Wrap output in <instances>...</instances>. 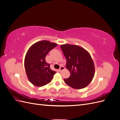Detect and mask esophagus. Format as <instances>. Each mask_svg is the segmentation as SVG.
<instances>
[{"instance_id": "obj_1", "label": "esophagus", "mask_w": 120, "mask_h": 120, "mask_svg": "<svg viewBox=\"0 0 120 120\" xmlns=\"http://www.w3.org/2000/svg\"><path fill=\"white\" fill-rule=\"evenodd\" d=\"M64 69V68L63 66H61L60 68L59 69V71L60 72V71H63Z\"/></svg>"}]
</instances>
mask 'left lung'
<instances>
[{"mask_svg":"<svg viewBox=\"0 0 120 120\" xmlns=\"http://www.w3.org/2000/svg\"><path fill=\"white\" fill-rule=\"evenodd\" d=\"M60 48L67 59L66 68L70 77L65 83L71 88L81 89L92 82L95 72L92 58L86 50L77 45L64 44Z\"/></svg>","mask_w":120,"mask_h":120,"instance_id":"left-lung-1","label":"left lung"}]
</instances>
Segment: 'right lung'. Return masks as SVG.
Wrapping results in <instances>:
<instances>
[{
	"label": "right lung",
	"instance_id": "right-lung-1",
	"mask_svg": "<svg viewBox=\"0 0 120 120\" xmlns=\"http://www.w3.org/2000/svg\"><path fill=\"white\" fill-rule=\"evenodd\" d=\"M57 45V43L45 40L35 42L28 49L24 59V68L32 85L42 86L52 81L56 71L50 68V64L45 59L50 50Z\"/></svg>",
	"mask_w": 120,
	"mask_h": 120
}]
</instances>
